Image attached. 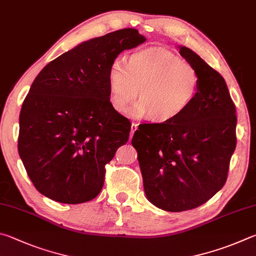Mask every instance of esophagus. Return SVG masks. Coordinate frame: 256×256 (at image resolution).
Returning <instances> with one entry per match:
<instances>
[{
    "instance_id": "esophagus-1",
    "label": "esophagus",
    "mask_w": 256,
    "mask_h": 256,
    "mask_svg": "<svg viewBox=\"0 0 256 256\" xmlns=\"http://www.w3.org/2000/svg\"><path fill=\"white\" fill-rule=\"evenodd\" d=\"M137 129H138V124H135V122H132V127H130V138L132 137L134 132H135L137 130Z\"/></svg>"
}]
</instances>
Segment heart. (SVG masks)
<instances>
[{"label": "heart", "instance_id": "obj_1", "mask_svg": "<svg viewBox=\"0 0 256 256\" xmlns=\"http://www.w3.org/2000/svg\"><path fill=\"white\" fill-rule=\"evenodd\" d=\"M110 102L126 114L140 91V102L130 110L134 118L158 124L178 120L194 104L200 88V74L194 65L165 49H145L116 60L108 72Z\"/></svg>", "mask_w": 256, "mask_h": 256}]
</instances>
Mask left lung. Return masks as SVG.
Here are the masks:
<instances>
[{
    "instance_id": "obj_1",
    "label": "left lung",
    "mask_w": 256,
    "mask_h": 256,
    "mask_svg": "<svg viewBox=\"0 0 256 256\" xmlns=\"http://www.w3.org/2000/svg\"><path fill=\"white\" fill-rule=\"evenodd\" d=\"M178 48L199 72L198 96L181 118L140 124L132 140L147 199L172 212L199 207L225 184L237 124L222 76L190 48Z\"/></svg>"
}]
</instances>
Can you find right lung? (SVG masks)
I'll list each match as a JSON object with an SVG mask.
<instances>
[{"label":"right lung","mask_w":256,"mask_h":256,"mask_svg":"<svg viewBox=\"0 0 256 256\" xmlns=\"http://www.w3.org/2000/svg\"><path fill=\"white\" fill-rule=\"evenodd\" d=\"M145 42L134 28L86 40L34 78L21 108L18 150L40 194L68 204L100 194L106 164L132 127L111 104L108 72L121 52Z\"/></svg>","instance_id":"right-lung-1"}]
</instances>
